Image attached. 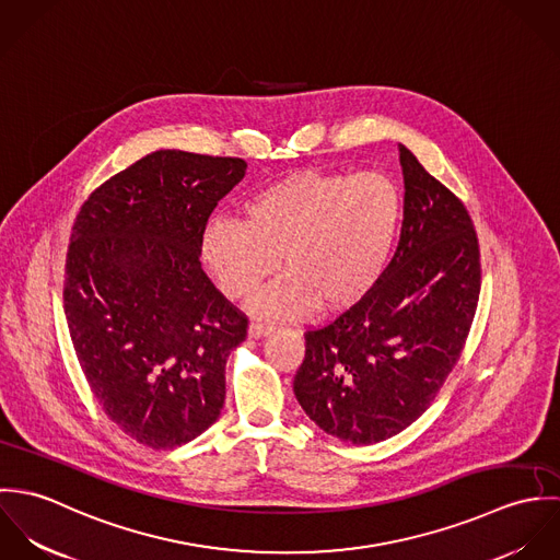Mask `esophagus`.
<instances>
[{
	"instance_id": "1",
	"label": "esophagus",
	"mask_w": 560,
	"mask_h": 560,
	"mask_svg": "<svg viewBox=\"0 0 560 560\" xmlns=\"http://www.w3.org/2000/svg\"><path fill=\"white\" fill-rule=\"evenodd\" d=\"M271 331H273V325L260 323V320H254V323H249V327H247V336H249V338H262V336H267V334H271Z\"/></svg>"
}]
</instances>
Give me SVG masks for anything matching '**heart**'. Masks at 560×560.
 <instances>
[{
	"label": "heart",
	"instance_id": "obj_1",
	"mask_svg": "<svg viewBox=\"0 0 560 560\" xmlns=\"http://www.w3.org/2000/svg\"><path fill=\"white\" fill-rule=\"evenodd\" d=\"M243 220L205 226L202 256L229 298L254 293L278 267L280 280L249 308L300 319L360 304L386 273L402 222L399 185L382 172L295 170L256 189Z\"/></svg>",
	"mask_w": 560,
	"mask_h": 560
}]
</instances>
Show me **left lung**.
Wrapping results in <instances>:
<instances>
[{
	"label": "left lung",
	"mask_w": 560,
	"mask_h": 560,
	"mask_svg": "<svg viewBox=\"0 0 560 560\" xmlns=\"http://www.w3.org/2000/svg\"><path fill=\"white\" fill-rule=\"evenodd\" d=\"M402 224L377 287L306 334L293 393L325 433L377 444L418 420L457 364L477 313L479 241L462 200L399 144Z\"/></svg>",
	"instance_id": "left-lung-1"
}]
</instances>
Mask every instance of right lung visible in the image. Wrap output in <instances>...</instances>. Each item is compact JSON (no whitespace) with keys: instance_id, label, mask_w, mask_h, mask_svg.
<instances>
[{"instance_id":"right-lung-1","label":"right lung","mask_w":560,"mask_h":560,"mask_svg":"<svg viewBox=\"0 0 560 560\" xmlns=\"http://www.w3.org/2000/svg\"><path fill=\"white\" fill-rule=\"evenodd\" d=\"M237 158L155 151L105 180L78 213L65 315L103 411L136 442L196 440L226 397V360L247 319L200 265L218 202L245 176Z\"/></svg>"}]
</instances>
